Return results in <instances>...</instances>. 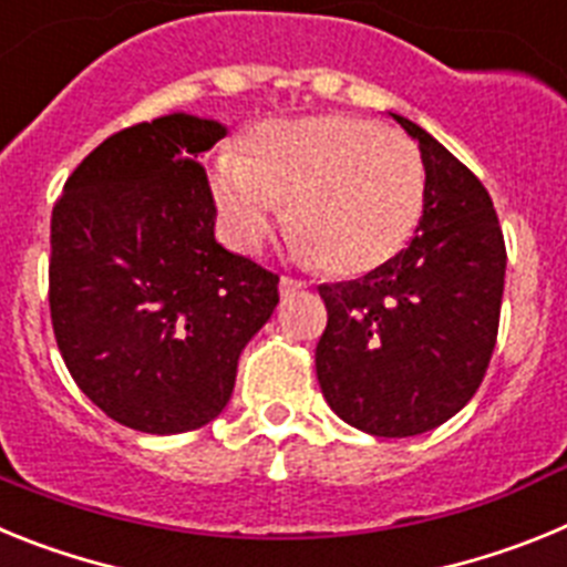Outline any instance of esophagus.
<instances>
[{
	"label": "esophagus",
	"mask_w": 567,
	"mask_h": 567,
	"mask_svg": "<svg viewBox=\"0 0 567 567\" xmlns=\"http://www.w3.org/2000/svg\"><path fill=\"white\" fill-rule=\"evenodd\" d=\"M307 287H309L307 280L289 278V275H284V278H280V284H278V289H280V298H292V295L303 292V289H307Z\"/></svg>",
	"instance_id": "1"
}]
</instances>
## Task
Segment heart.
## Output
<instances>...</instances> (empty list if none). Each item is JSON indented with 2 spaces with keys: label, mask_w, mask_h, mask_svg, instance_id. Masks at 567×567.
<instances>
[{
  "label": "heart",
  "mask_w": 567,
  "mask_h": 567,
  "mask_svg": "<svg viewBox=\"0 0 567 567\" xmlns=\"http://www.w3.org/2000/svg\"><path fill=\"white\" fill-rule=\"evenodd\" d=\"M218 218L238 249H258L289 204L295 249L334 275L380 267L405 247L425 204L420 150L360 115L258 124L244 155L209 164Z\"/></svg>",
  "instance_id": "heart-1"
}]
</instances>
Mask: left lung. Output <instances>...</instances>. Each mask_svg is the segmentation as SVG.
<instances>
[{"label":"left lung","instance_id":"8db88e82","mask_svg":"<svg viewBox=\"0 0 567 567\" xmlns=\"http://www.w3.org/2000/svg\"><path fill=\"white\" fill-rule=\"evenodd\" d=\"M425 167L417 235L358 280L323 284L315 349L332 412L374 437L432 432L480 389L497 343L505 240L488 189L420 124L392 113Z\"/></svg>","mask_w":567,"mask_h":567}]
</instances>
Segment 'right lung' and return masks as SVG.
Segmentation results:
<instances>
[{"label":"right lung","mask_w":567,"mask_h":567,"mask_svg":"<svg viewBox=\"0 0 567 567\" xmlns=\"http://www.w3.org/2000/svg\"><path fill=\"white\" fill-rule=\"evenodd\" d=\"M213 118L173 113L110 135L50 218V320L68 372L115 423L202 429L229 403L238 358L278 307V275L215 240L195 158Z\"/></svg>","instance_id":"obj_1"}]
</instances>
